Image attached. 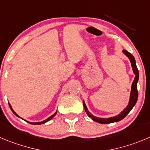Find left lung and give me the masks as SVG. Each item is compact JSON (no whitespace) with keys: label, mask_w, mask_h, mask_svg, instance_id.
I'll list each match as a JSON object with an SVG mask.
<instances>
[{"label":"left lung","mask_w":150,"mask_h":150,"mask_svg":"<svg viewBox=\"0 0 150 150\" xmlns=\"http://www.w3.org/2000/svg\"><path fill=\"white\" fill-rule=\"evenodd\" d=\"M123 52L126 54L129 58V59L130 60V62H131V64H132V69H133V72L135 73V79H134L133 82H132V90H131V94H130V99L129 102V104L123 112H121V113L120 115L117 116H115V117H110V118H99V117H95L92 115H91L89 113V112L88 111L87 108H86V105H85L84 101H83V107H84V110L86 111V112L87 113L88 116L89 117H91L93 121H96L98 123H100V124H110V123H114V122H117V121H121V120L124 119V117L129 114L132 109L133 108V107L136 103L137 100H138V88H137V83H138V78H139V74H138V69L137 68L136 64H135V58L133 57L131 53L129 52L128 51L124 50L123 51Z\"/></svg>","instance_id":"1"}]
</instances>
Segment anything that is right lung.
I'll list each match as a JSON object with an SVG mask.
<instances>
[{
  "instance_id": "add662e5",
  "label": "right lung",
  "mask_w": 150,
  "mask_h": 150,
  "mask_svg": "<svg viewBox=\"0 0 150 150\" xmlns=\"http://www.w3.org/2000/svg\"><path fill=\"white\" fill-rule=\"evenodd\" d=\"M9 107H10L11 110H12V112H13V113H14V114H15V115L18 116V115H17V114H16V113H15V111H14V110H12V107H11V105H10V104H9ZM56 113H57V112H55V113H54V115H52V116H50V117H49V118H47V120H45V121H41V122L33 123V122H29V121H27V122H28V123H29V124H33V125H38V124H44V123H46V122H47V121H50V120H51V119H52V117H54V115H56ZM18 117H19V116H18Z\"/></svg>"
}]
</instances>
